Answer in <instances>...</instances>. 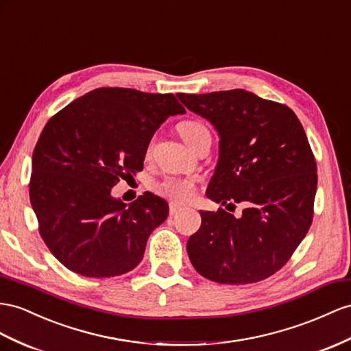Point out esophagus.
<instances>
[{
	"instance_id": "34e87169",
	"label": "esophagus",
	"mask_w": 351,
	"mask_h": 351,
	"mask_svg": "<svg viewBox=\"0 0 351 351\" xmlns=\"http://www.w3.org/2000/svg\"><path fill=\"white\" fill-rule=\"evenodd\" d=\"M179 210H182V206H181V204H176V203H170V204H169V213H170V215H175V213H178Z\"/></svg>"
}]
</instances>
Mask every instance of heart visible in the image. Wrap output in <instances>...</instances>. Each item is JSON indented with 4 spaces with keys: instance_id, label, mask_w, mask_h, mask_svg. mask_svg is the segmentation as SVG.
I'll use <instances>...</instances> for the list:
<instances>
[{
    "instance_id": "heart-1",
    "label": "heart",
    "mask_w": 351,
    "mask_h": 351,
    "mask_svg": "<svg viewBox=\"0 0 351 351\" xmlns=\"http://www.w3.org/2000/svg\"><path fill=\"white\" fill-rule=\"evenodd\" d=\"M178 130L181 133L182 139L190 147H193L194 143L199 139H202L203 136H210L209 129L206 128L203 123L194 121V120L182 121L178 125ZM151 147H152V142L148 145V149H147L148 154L151 151ZM197 184H199V179L193 176H185V178L167 176L163 179V181H160L156 185V193L175 203H186L193 200V197L195 195Z\"/></svg>"
}]
</instances>
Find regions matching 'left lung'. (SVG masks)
<instances>
[{
    "label": "left lung",
    "instance_id": "8db88e82",
    "mask_svg": "<svg viewBox=\"0 0 351 351\" xmlns=\"http://www.w3.org/2000/svg\"><path fill=\"white\" fill-rule=\"evenodd\" d=\"M178 97L219 132L206 195L246 204L240 218L200 210L202 226L186 243L190 261L212 282H261L289 261L313 222L317 166L302 124L289 106L241 88Z\"/></svg>",
    "mask_w": 351,
    "mask_h": 351
}]
</instances>
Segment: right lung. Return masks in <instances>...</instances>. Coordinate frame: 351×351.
Instances as JSON below:
<instances>
[{"instance_id":"add662e5","label":"right lung","mask_w":351,"mask_h":351,"mask_svg":"<svg viewBox=\"0 0 351 351\" xmlns=\"http://www.w3.org/2000/svg\"><path fill=\"white\" fill-rule=\"evenodd\" d=\"M185 108L172 93L101 87L44 125L32 154L29 199L40 236L71 271L114 277L130 271L169 206L145 193L129 206L111 197L143 169L152 134Z\"/></svg>"}]
</instances>
